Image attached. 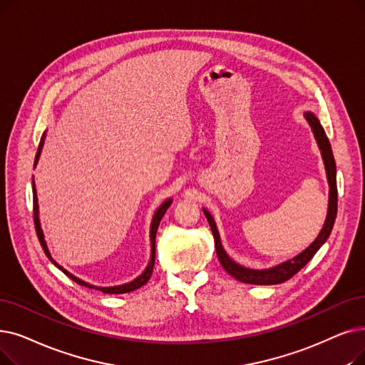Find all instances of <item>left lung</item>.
Masks as SVG:
<instances>
[{"label": "left lung", "instance_id": "obj_1", "mask_svg": "<svg viewBox=\"0 0 365 365\" xmlns=\"http://www.w3.org/2000/svg\"><path fill=\"white\" fill-rule=\"evenodd\" d=\"M306 120L309 122V125L312 126V131L314 134L316 141H318V146L321 149L322 153V160L325 164V171H327V179H328V185H329V198H328V213H327V219L325 224L319 232V235L316 237L314 242L306 249L299 253V255L294 257L289 261H284L276 267L267 268V270H252V268H246L240 264H237L235 261H232L220 243V237L215 224V219L212 217V215L202 209L205 217L209 220V225L212 228L213 232V239H215V246H216V253L219 262L224 267V270L231 274L234 279H237L239 282L243 283H250V284H277V283H283L289 280L294 274H297L301 268H303L313 257L314 253L319 250V247L327 242V239L331 234L332 227H334V220L337 216V179H336V161H334V155H332L331 150V145L329 140L322 128V125L319 122V119L316 118L312 112H306L304 113Z\"/></svg>", "mask_w": 365, "mask_h": 365}]
</instances>
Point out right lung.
Here are the masks:
<instances>
[{"mask_svg":"<svg viewBox=\"0 0 365 365\" xmlns=\"http://www.w3.org/2000/svg\"><path fill=\"white\" fill-rule=\"evenodd\" d=\"M44 137H46V134H43V137H41V140H40V145H38V150H37V155H36V161H34V167L37 165V163H38V158H40V153H41V149H43V145H44ZM171 198H168V200H165L160 207H158V210L155 212V215H153V219H152V224H150V261H149V264H148V267H146V270L141 273L137 279H134L133 282H130V283H123V284H119V287H107V288H103V287H93V284H91V283H86V282H83V280H81L78 277H76V276H73L71 273H68L66 268H62L53 258H52V255H51V252H49V249H47V245H46V240H44V234H43V230H41V225H40V217H38V200H37V191H36V183H34V180H33V204H34V224H36V231H37V237H38V240H40V245H41V247H43V250H44V253H46V257L49 258L58 268L59 270L64 273L66 276H68L71 280H74L76 283H78V284H82V287H86V288H92V289H98V291H101V292H104V294H125V292H131V291H135V289H138V288H141L143 287L145 283H148V280L150 279V276H152V272H153V265H155V237H156V231H158V227H160V222H161V219H163V216L165 215V212H167V209L170 207V204H171Z\"/></svg>","mask_w":365,"mask_h":365,"instance_id":"obj_1","label":"right lung"}]
</instances>
